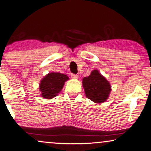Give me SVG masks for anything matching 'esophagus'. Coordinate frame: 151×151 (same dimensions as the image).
Listing matches in <instances>:
<instances>
[{
	"mask_svg": "<svg viewBox=\"0 0 151 151\" xmlns=\"http://www.w3.org/2000/svg\"><path fill=\"white\" fill-rule=\"evenodd\" d=\"M71 77L72 78V79H77L78 78H79V76H78L77 74H71Z\"/></svg>",
	"mask_w": 151,
	"mask_h": 151,
	"instance_id": "34e87169",
	"label": "esophagus"
}]
</instances>
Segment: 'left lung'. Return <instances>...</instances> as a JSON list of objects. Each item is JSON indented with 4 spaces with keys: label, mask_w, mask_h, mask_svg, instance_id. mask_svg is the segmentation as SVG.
Instances as JSON below:
<instances>
[{
    "label": "left lung",
    "mask_w": 151,
    "mask_h": 151,
    "mask_svg": "<svg viewBox=\"0 0 151 151\" xmlns=\"http://www.w3.org/2000/svg\"><path fill=\"white\" fill-rule=\"evenodd\" d=\"M86 97L96 104H101L109 97L111 86L97 70L91 72L90 76L84 77L82 81Z\"/></svg>",
    "instance_id": "obj_1"
}]
</instances>
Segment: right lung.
<instances>
[{
	"mask_svg": "<svg viewBox=\"0 0 151 151\" xmlns=\"http://www.w3.org/2000/svg\"><path fill=\"white\" fill-rule=\"evenodd\" d=\"M69 79L65 74L60 72H50L45 75L39 84L42 97L50 99L55 97L61 91L65 82Z\"/></svg>",
	"mask_w": 151,
	"mask_h": 151,
	"instance_id": "obj_1",
	"label": "right lung"
}]
</instances>
